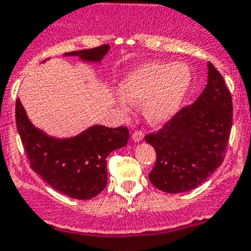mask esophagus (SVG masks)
Returning a JSON list of instances; mask_svg holds the SVG:
<instances>
[{"label": "esophagus", "instance_id": "obj_1", "mask_svg": "<svg viewBox=\"0 0 251 251\" xmlns=\"http://www.w3.org/2000/svg\"><path fill=\"white\" fill-rule=\"evenodd\" d=\"M144 137V133L142 130H135L134 133L132 134V139L134 142H141Z\"/></svg>", "mask_w": 251, "mask_h": 251}]
</instances>
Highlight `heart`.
Returning <instances> with one entry per match:
<instances>
[{"instance_id":"b5f03b06","label":"heart","mask_w":251,"mask_h":251,"mask_svg":"<svg viewBox=\"0 0 251 251\" xmlns=\"http://www.w3.org/2000/svg\"><path fill=\"white\" fill-rule=\"evenodd\" d=\"M192 84V73L184 63L148 62L124 75L118 93L127 103L143 102V114L151 124L168 122L180 108ZM126 102L119 105L127 109Z\"/></svg>"}]
</instances>
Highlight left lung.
I'll return each instance as SVG.
<instances>
[{
  "label": "left lung",
  "instance_id": "8db88e82",
  "mask_svg": "<svg viewBox=\"0 0 251 251\" xmlns=\"http://www.w3.org/2000/svg\"><path fill=\"white\" fill-rule=\"evenodd\" d=\"M231 124V94L223 75L208 62V83L198 100L146 137L157 153L151 183L169 194L199 187L224 160Z\"/></svg>",
  "mask_w": 251,
  "mask_h": 251
}]
</instances>
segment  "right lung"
Returning a JSON list of instances; mask_svg holds the SVG:
<instances>
[{
  "label": "right lung",
  "instance_id": "add662e5",
  "mask_svg": "<svg viewBox=\"0 0 251 251\" xmlns=\"http://www.w3.org/2000/svg\"><path fill=\"white\" fill-rule=\"evenodd\" d=\"M109 45L64 53L83 62L100 63ZM46 62V61H43ZM16 126L36 172L48 185L73 199L86 201L100 194L107 185V157L126 147L129 132L126 127L92 126L71 138H54L34 127L20 98L16 100Z\"/></svg>",
  "mask_w": 251,
  "mask_h": 251
}]
</instances>
